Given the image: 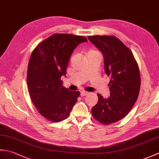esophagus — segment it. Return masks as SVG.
<instances>
[{
  "label": "esophagus",
  "instance_id": "34e87169",
  "mask_svg": "<svg viewBox=\"0 0 159 159\" xmlns=\"http://www.w3.org/2000/svg\"><path fill=\"white\" fill-rule=\"evenodd\" d=\"M87 94H88V92H85V91H82V92H80V96H81L82 97L87 96Z\"/></svg>",
  "mask_w": 159,
  "mask_h": 159
}]
</instances>
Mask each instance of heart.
<instances>
[{
    "mask_svg": "<svg viewBox=\"0 0 159 159\" xmlns=\"http://www.w3.org/2000/svg\"><path fill=\"white\" fill-rule=\"evenodd\" d=\"M92 51H93V50H92V51H89V52H92ZM89 52H88V53H89Z\"/></svg>",
    "mask_w": 159,
    "mask_h": 159,
    "instance_id": "1",
    "label": "heart"
}]
</instances>
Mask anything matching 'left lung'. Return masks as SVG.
I'll list each match as a JSON object with an SVG mask.
<instances>
[{"mask_svg":"<svg viewBox=\"0 0 159 159\" xmlns=\"http://www.w3.org/2000/svg\"><path fill=\"white\" fill-rule=\"evenodd\" d=\"M104 57V70L111 77L110 97L98 93V101L92 109L100 123L109 125L127 116L139 96L141 78L139 66L131 50L113 35L88 36Z\"/></svg>","mask_w":159,"mask_h":159,"instance_id":"1","label":"left lung"}]
</instances>
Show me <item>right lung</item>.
<instances>
[{
  "instance_id": "1",
  "label": "right lung",
  "mask_w": 159,
  "mask_h": 159,
  "mask_svg": "<svg viewBox=\"0 0 159 159\" xmlns=\"http://www.w3.org/2000/svg\"><path fill=\"white\" fill-rule=\"evenodd\" d=\"M87 39L83 36L55 33L35 47L29 59L27 85L32 102L48 121L59 122L69 116L79 91L63 86L70 58L76 47Z\"/></svg>"
}]
</instances>
